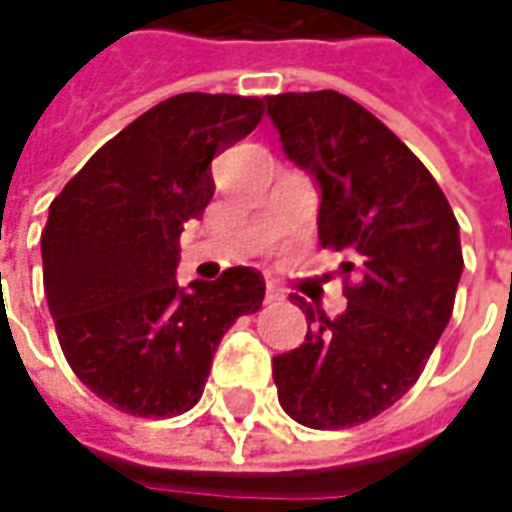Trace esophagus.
I'll return each instance as SVG.
<instances>
[{
  "label": "esophagus",
  "instance_id": "34e87169",
  "mask_svg": "<svg viewBox=\"0 0 512 512\" xmlns=\"http://www.w3.org/2000/svg\"><path fill=\"white\" fill-rule=\"evenodd\" d=\"M265 287H267V299H270V302H276V299H285V287L279 285V282L267 279Z\"/></svg>",
  "mask_w": 512,
  "mask_h": 512
}]
</instances>
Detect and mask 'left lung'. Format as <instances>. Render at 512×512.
<instances>
[{"mask_svg": "<svg viewBox=\"0 0 512 512\" xmlns=\"http://www.w3.org/2000/svg\"><path fill=\"white\" fill-rule=\"evenodd\" d=\"M287 159L319 187V242L347 253L336 319L290 293L307 316L296 350L273 356L290 419L316 430L379 416L416 384L462 279L459 222L430 170L359 102L336 90L267 96Z\"/></svg>", "mask_w": 512, "mask_h": 512, "instance_id": "1", "label": "left lung"}]
</instances>
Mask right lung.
<instances>
[{
  "label": "right lung",
  "mask_w": 512,
  "mask_h": 512,
  "mask_svg": "<svg viewBox=\"0 0 512 512\" xmlns=\"http://www.w3.org/2000/svg\"><path fill=\"white\" fill-rule=\"evenodd\" d=\"M262 113L250 96H170L50 202L42 276L56 336L79 382L116 410L142 419L190 410L227 327L262 307L265 279L253 267L176 282L185 222L202 219L216 190L213 156Z\"/></svg>",
  "instance_id": "right-lung-1"
}]
</instances>
